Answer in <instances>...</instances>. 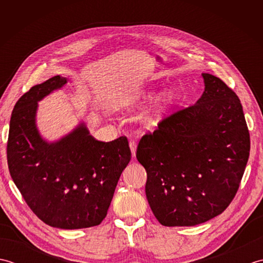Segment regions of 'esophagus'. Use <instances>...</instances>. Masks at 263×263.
<instances>
[{
  "instance_id": "obj_1",
  "label": "esophagus",
  "mask_w": 263,
  "mask_h": 263,
  "mask_svg": "<svg viewBox=\"0 0 263 263\" xmlns=\"http://www.w3.org/2000/svg\"><path fill=\"white\" fill-rule=\"evenodd\" d=\"M130 149L133 157H136V153H137V142L135 140L130 141Z\"/></svg>"
}]
</instances>
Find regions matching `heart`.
Segmentation results:
<instances>
[{
    "label": "heart",
    "instance_id": "obj_1",
    "mask_svg": "<svg viewBox=\"0 0 263 263\" xmlns=\"http://www.w3.org/2000/svg\"><path fill=\"white\" fill-rule=\"evenodd\" d=\"M153 97V92L152 91H146L142 95L139 96V98L136 99V104H142L144 102H147L150 98ZM175 95L173 91L168 90L165 91L160 95V96L156 99V102L152 106L146 116H144V124L147 126H153L156 122H158V120L161 117V115L164 114V111L170 107L172 103L174 102Z\"/></svg>",
    "mask_w": 263,
    "mask_h": 263
}]
</instances>
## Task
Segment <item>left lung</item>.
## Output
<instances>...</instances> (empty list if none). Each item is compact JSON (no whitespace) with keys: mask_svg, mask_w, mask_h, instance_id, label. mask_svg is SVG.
<instances>
[{"mask_svg":"<svg viewBox=\"0 0 263 263\" xmlns=\"http://www.w3.org/2000/svg\"><path fill=\"white\" fill-rule=\"evenodd\" d=\"M204 91L144 135L137 159L147 172L146 195L164 226H195L235 197L250 155V133L237 95L202 73Z\"/></svg>","mask_w":263,"mask_h":263,"instance_id":"8db88e82","label":"left lung"}]
</instances>
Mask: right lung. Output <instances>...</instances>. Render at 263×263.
<instances>
[{
	"label": "right lung",
	"instance_id": "obj_1",
	"mask_svg": "<svg viewBox=\"0 0 263 263\" xmlns=\"http://www.w3.org/2000/svg\"><path fill=\"white\" fill-rule=\"evenodd\" d=\"M66 82L55 76L22 95L11 115L7 156L10 175L33 214L52 227L79 230L107 215L131 150L126 137L96 140L85 123L58 141L44 140L37 103Z\"/></svg>",
	"mask_w": 263,
	"mask_h": 263
}]
</instances>
